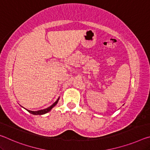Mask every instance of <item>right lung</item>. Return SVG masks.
Wrapping results in <instances>:
<instances>
[{"mask_svg": "<svg viewBox=\"0 0 150 150\" xmlns=\"http://www.w3.org/2000/svg\"><path fill=\"white\" fill-rule=\"evenodd\" d=\"M59 97L58 98V99L55 101V102L52 105H51L49 107L47 108H45V109H43V110H38V111H31V110H28V109H26V110L29 112L30 114H32V115H44V114L48 112H50L51 110H52V108H54V106L57 105V103H58V100H59Z\"/></svg>", "mask_w": 150, "mask_h": 150, "instance_id": "right-lung-1", "label": "right lung"}]
</instances>
